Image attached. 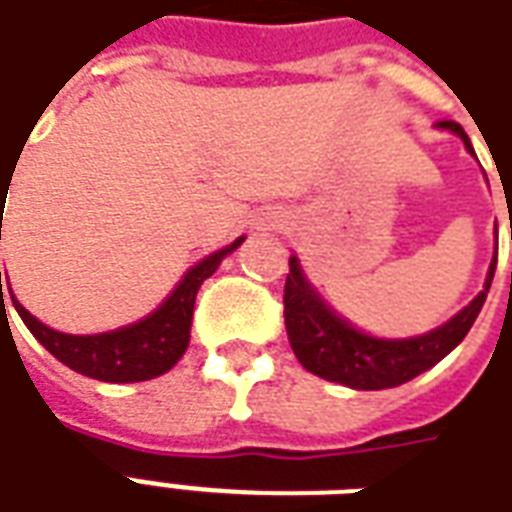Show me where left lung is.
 <instances>
[{
  "mask_svg": "<svg viewBox=\"0 0 512 512\" xmlns=\"http://www.w3.org/2000/svg\"><path fill=\"white\" fill-rule=\"evenodd\" d=\"M438 129L458 134L463 146L471 157L469 134L455 121L436 123ZM496 270V253L485 275L482 292L469 306H463L444 325L433 331L419 333V336H402V339H389V336H372V333L355 328L342 314H336L320 292L311 286V281L300 267V259L295 253L289 256V275L284 286V320L286 336L295 350L297 361L306 366L311 375L322 380H331L339 386L355 391H380L394 389L408 383L416 375L427 372L436 366L441 358H447L469 333V328L477 320L482 303L488 297L491 281Z\"/></svg>",
  "mask_w": 512,
  "mask_h": 512,
  "instance_id": "8db88e82",
  "label": "left lung"
}]
</instances>
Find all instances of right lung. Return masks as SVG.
<instances>
[{
    "instance_id": "obj_1",
    "label": "right lung",
    "mask_w": 512,
    "mask_h": 512,
    "mask_svg": "<svg viewBox=\"0 0 512 512\" xmlns=\"http://www.w3.org/2000/svg\"><path fill=\"white\" fill-rule=\"evenodd\" d=\"M245 237L234 239L226 248L204 256L184 273L176 289L170 292L162 306L154 308L148 317L129 322L123 328L104 333H63L54 331L41 320H35L27 308L13 297L18 317L30 328V333L49 353L63 361L79 375L104 383H140L159 378L179 364V358L190 344L192 308L195 295L209 275L215 273L228 253H234Z\"/></svg>"
}]
</instances>
